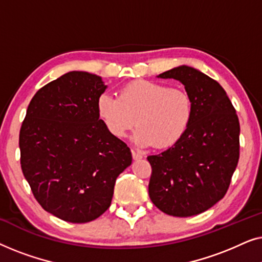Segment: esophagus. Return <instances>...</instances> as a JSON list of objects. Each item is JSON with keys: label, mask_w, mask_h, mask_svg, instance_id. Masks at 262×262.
Returning <instances> with one entry per match:
<instances>
[{"label": "esophagus", "mask_w": 262, "mask_h": 262, "mask_svg": "<svg viewBox=\"0 0 262 262\" xmlns=\"http://www.w3.org/2000/svg\"><path fill=\"white\" fill-rule=\"evenodd\" d=\"M132 157H134V160H141V159H143V155L142 154H139V152H137V151H135V150H132Z\"/></svg>", "instance_id": "1"}]
</instances>
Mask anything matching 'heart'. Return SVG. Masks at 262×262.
<instances>
[{
  "mask_svg": "<svg viewBox=\"0 0 262 262\" xmlns=\"http://www.w3.org/2000/svg\"><path fill=\"white\" fill-rule=\"evenodd\" d=\"M99 118L113 137L124 138L138 128L132 141L141 148L174 145L187 132L193 102L187 92L152 81H136L119 91V96L103 93L96 102Z\"/></svg>",
  "mask_w": 262,
  "mask_h": 262,
  "instance_id": "obj_1",
  "label": "heart"
}]
</instances>
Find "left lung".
<instances>
[{
  "mask_svg": "<svg viewBox=\"0 0 262 262\" xmlns=\"http://www.w3.org/2000/svg\"><path fill=\"white\" fill-rule=\"evenodd\" d=\"M185 85L193 118L180 141L148 156L149 196L157 209L174 217L209 210L227 193L239 157V123L227 93L217 81L192 67L160 74Z\"/></svg>",
  "mask_w": 262,
  "mask_h": 262,
  "instance_id": "left-lung-1",
  "label": "left lung"
}]
</instances>
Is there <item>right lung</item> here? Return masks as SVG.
<instances>
[{
  "label": "right lung",
  "instance_id": "1",
  "mask_svg": "<svg viewBox=\"0 0 262 262\" xmlns=\"http://www.w3.org/2000/svg\"><path fill=\"white\" fill-rule=\"evenodd\" d=\"M107 85L70 71L35 93L21 125V169L42 209L70 223L101 216L132 162L130 148L106 130L96 102Z\"/></svg>",
  "mask_w": 262,
  "mask_h": 262
}]
</instances>
